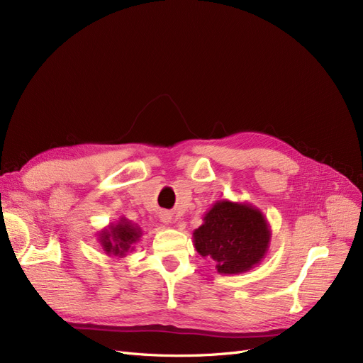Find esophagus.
<instances>
[{
    "mask_svg": "<svg viewBox=\"0 0 363 363\" xmlns=\"http://www.w3.org/2000/svg\"><path fill=\"white\" fill-rule=\"evenodd\" d=\"M160 220H161V223H164L166 225L172 224V221H173V218H172V213H170V212H167V211L161 212V213H160Z\"/></svg>",
    "mask_w": 363,
    "mask_h": 363,
    "instance_id": "1",
    "label": "esophagus"
}]
</instances>
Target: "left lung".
Here are the masks:
<instances>
[{
    "label": "left lung",
    "instance_id": "left-lung-1",
    "mask_svg": "<svg viewBox=\"0 0 363 363\" xmlns=\"http://www.w3.org/2000/svg\"><path fill=\"white\" fill-rule=\"evenodd\" d=\"M271 225L263 212L247 202L217 200L193 232L203 259L216 263L221 275H238L256 267L269 251Z\"/></svg>",
    "mask_w": 363,
    "mask_h": 363
}]
</instances>
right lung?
Returning a JSON list of instances; mask_svg holds the SVG:
<instances>
[{"label":"right lung","mask_w":363,"mask_h":363,"mask_svg":"<svg viewBox=\"0 0 363 363\" xmlns=\"http://www.w3.org/2000/svg\"><path fill=\"white\" fill-rule=\"evenodd\" d=\"M142 229L125 217H121L116 223H111L97 235L106 256L123 259L128 252L134 251V244L139 242Z\"/></svg>","instance_id":"obj_1"}]
</instances>
